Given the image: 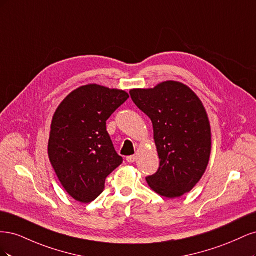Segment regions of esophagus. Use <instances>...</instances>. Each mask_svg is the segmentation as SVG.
Wrapping results in <instances>:
<instances>
[{"label": "esophagus", "mask_w": 256, "mask_h": 256, "mask_svg": "<svg viewBox=\"0 0 256 256\" xmlns=\"http://www.w3.org/2000/svg\"><path fill=\"white\" fill-rule=\"evenodd\" d=\"M136 159H138V157L136 156V154H134V156H128V157L126 158L127 162H129V164H134V162Z\"/></svg>", "instance_id": "1"}]
</instances>
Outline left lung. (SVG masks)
Returning <instances> with one entry per match:
<instances>
[{
  "label": "left lung",
  "instance_id": "1",
  "mask_svg": "<svg viewBox=\"0 0 256 256\" xmlns=\"http://www.w3.org/2000/svg\"><path fill=\"white\" fill-rule=\"evenodd\" d=\"M130 96L152 122L160 159L147 182L162 196H182L200 182L210 157V124L203 104L188 86L174 81L131 90Z\"/></svg>",
  "mask_w": 256,
  "mask_h": 256
}]
</instances>
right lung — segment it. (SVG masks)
Masks as SVG:
<instances>
[{
    "label": "right lung",
    "instance_id": "add662e5",
    "mask_svg": "<svg viewBox=\"0 0 256 256\" xmlns=\"http://www.w3.org/2000/svg\"><path fill=\"white\" fill-rule=\"evenodd\" d=\"M128 98L124 90L90 84L70 92L54 113L49 158L62 186L81 203L102 194L106 178L122 164L106 120Z\"/></svg>",
    "mask_w": 256,
    "mask_h": 256
}]
</instances>
